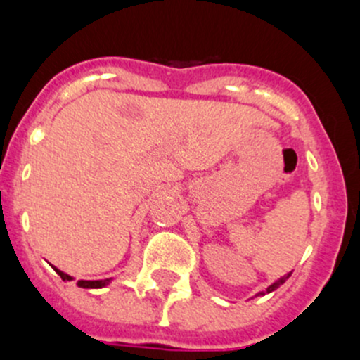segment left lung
I'll return each mask as SVG.
<instances>
[{"instance_id":"8db88e82","label":"left lung","mask_w":360,"mask_h":360,"mask_svg":"<svg viewBox=\"0 0 360 360\" xmlns=\"http://www.w3.org/2000/svg\"><path fill=\"white\" fill-rule=\"evenodd\" d=\"M289 277H291V274H288V275H284V277H282V278H278V281H277V282H274V284H271L270 288H268L266 291H264V292H271V291H275V289H277L278 285H282V284H284V282L288 281ZM264 292H259V294H264Z\"/></svg>"}]
</instances>
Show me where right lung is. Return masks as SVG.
I'll return each instance as SVG.
<instances>
[{
    "instance_id": "add662e5",
    "label": "right lung",
    "mask_w": 360,
    "mask_h": 360,
    "mask_svg": "<svg viewBox=\"0 0 360 360\" xmlns=\"http://www.w3.org/2000/svg\"><path fill=\"white\" fill-rule=\"evenodd\" d=\"M53 270H56L57 274L60 275V278H63V281H72L71 275H68V274H64V271L57 270L56 266H53ZM76 284H78V288H85V289H99V288H104V285L110 284V278H106V281H78V282H76Z\"/></svg>"
}]
</instances>
